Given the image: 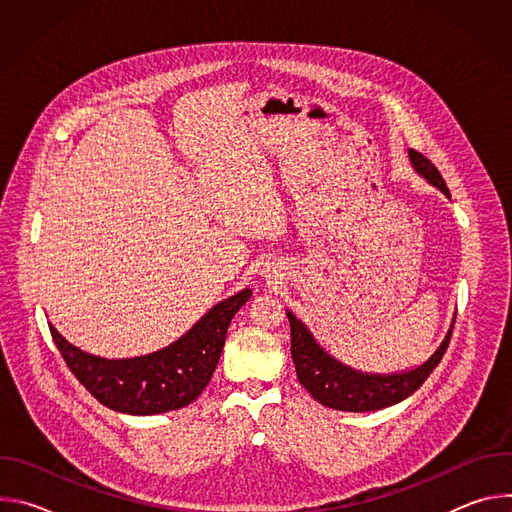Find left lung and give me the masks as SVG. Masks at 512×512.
Here are the masks:
<instances>
[{
    "label": "left lung",
    "instance_id": "obj_1",
    "mask_svg": "<svg viewBox=\"0 0 512 512\" xmlns=\"http://www.w3.org/2000/svg\"><path fill=\"white\" fill-rule=\"evenodd\" d=\"M407 154L413 170L450 198V190L437 168L415 150H409ZM285 314L291 326V358H294L302 387H306V391L324 407L352 413L385 409L413 395L437 364H440L450 344L452 328L456 322L454 316L444 340L425 362L405 371L383 375L362 373L348 367V364L340 362L330 352H326L324 346H320L310 328L302 320H298L294 312L285 310Z\"/></svg>",
    "mask_w": 512,
    "mask_h": 512
}]
</instances>
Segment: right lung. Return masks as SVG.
Returning a JSON list of instances; mask_svg holds the SVG:
<instances>
[{"label":"right lung","instance_id":"right-lung-1","mask_svg":"<svg viewBox=\"0 0 512 512\" xmlns=\"http://www.w3.org/2000/svg\"><path fill=\"white\" fill-rule=\"evenodd\" d=\"M251 296L249 287L241 289L212 306L176 342L133 358L95 356L48 326L68 369L97 401L127 415H158L198 399L221 358L231 320Z\"/></svg>","mask_w":512,"mask_h":512}]
</instances>
